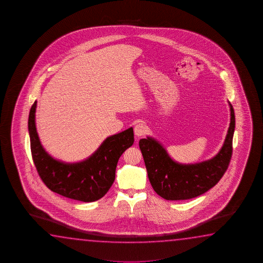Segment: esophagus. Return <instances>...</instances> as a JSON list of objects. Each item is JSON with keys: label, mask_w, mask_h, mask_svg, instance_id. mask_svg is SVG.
I'll use <instances>...</instances> for the list:
<instances>
[{"label": "esophagus", "mask_w": 263, "mask_h": 263, "mask_svg": "<svg viewBox=\"0 0 263 263\" xmlns=\"http://www.w3.org/2000/svg\"><path fill=\"white\" fill-rule=\"evenodd\" d=\"M146 133L147 127L146 125L144 124V123H138V124L135 125V127H134V134H135L137 137L143 136Z\"/></svg>", "instance_id": "1"}]
</instances>
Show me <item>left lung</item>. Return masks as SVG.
<instances>
[{
    "instance_id": "1",
    "label": "left lung",
    "mask_w": 263,
    "mask_h": 263,
    "mask_svg": "<svg viewBox=\"0 0 263 263\" xmlns=\"http://www.w3.org/2000/svg\"><path fill=\"white\" fill-rule=\"evenodd\" d=\"M231 119L221 151L213 159L194 165H180L170 158L165 149L152 138L142 139L139 146L143 154L148 178L159 196L167 200H190L215 186L226 173L233 154L235 112L229 103Z\"/></svg>"
}]
</instances>
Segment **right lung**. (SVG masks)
Here are the masks:
<instances>
[{"label": "right lung", "mask_w": 263, "mask_h": 263, "mask_svg": "<svg viewBox=\"0 0 263 263\" xmlns=\"http://www.w3.org/2000/svg\"><path fill=\"white\" fill-rule=\"evenodd\" d=\"M36 107L35 101L29 112L28 130L32 158L41 180L50 191L69 199L84 202L101 199L115 180L120 156L134 144V129L106 139L87 160L64 164L54 160L40 144L35 125Z\"/></svg>", "instance_id": "add662e5"}]
</instances>
